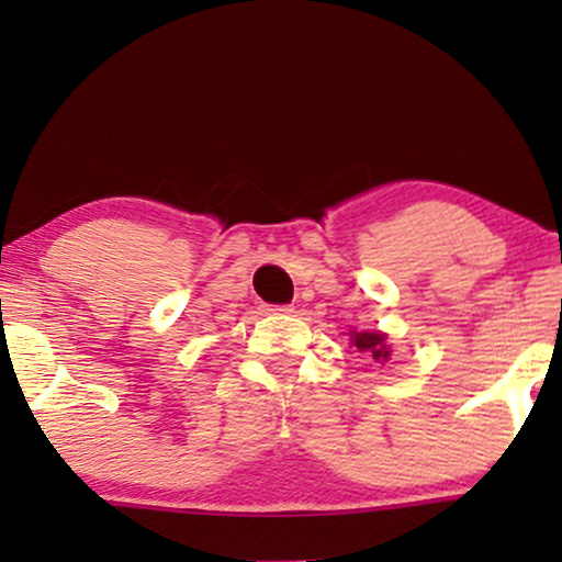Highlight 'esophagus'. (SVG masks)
I'll list each match as a JSON object with an SVG mask.
<instances>
[{
  "label": "esophagus",
  "instance_id": "esophagus-1",
  "mask_svg": "<svg viewBox=\"0 0 562 562\" xmlns=\"http://www.w3.org/2000/svg\"><path fill=\"white\" fill-rule=\"evenodd\" d=\"M268 314H291L294 312V306L291 304H273V306H266Z\"/></svg>",
  "mask_w": 562,
  "mask_h": 562
}]
</instances>
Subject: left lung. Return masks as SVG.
I'll list each match as a JSON object with an SVG mask.
<instances>
[{"label": "left lung", "instance_id": "left-lung-1", "mask_svg": "<svg viewBox=\"0 0 562 562\" xmlns=\"http://www.w3.org/2000/svg\"><path fill=\"white\" fill-rule=\"evenodd\" d=\"M350 342L356 345L360 352H368L375 363H389L391 360V348L386 345V335L383 333H350Z\"/></svg>", "mask_w": 562, "mask_h": 562}]
</instances>
